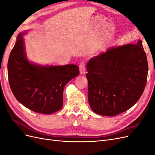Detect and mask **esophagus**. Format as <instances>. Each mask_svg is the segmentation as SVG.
Here are the masks:
<instances>
[{"label": "esophagus", "mask_w": 155, "mask_h": 155, "mask_svg": "<svg viewBox=\"0 0 155 155\" xmlns=\"http://www.w3.org/2000/svg\"><path fill=\"white\" fill-rule=\"evenodd\" d=\"M79 72L81 74H85V63L84 62H81L79 64Z\"/></svg>", "instance_id": "34e87169"}]
</instances>
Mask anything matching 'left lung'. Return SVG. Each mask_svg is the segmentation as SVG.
Segmentation results:
<instances>
[{"label":"left lung","instance_id":"1","mask_svg":"<svg viewBox=\"0 0 155 155\" xmlns=\"http://www.w3.org/2000/svg\"><path fill=\"white\" fill-rule=\"evenodd\" d=\"M88 100L95 113L113 116L137 103L146 85L148 63L142 41L112 47L89 60Z\"/></svg>","mask_w":155,"mask_h":155}]
</instances>
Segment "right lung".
I'll return each mask as SVG.
<instances>
[{"label":"right lung","instance_id":"1","mask_svg":"<svg viewBox=\"0 0 155 155\" xmlns=\"http://www.w3.org/2000/svg\"><path fill=\"white\" fill-rule=\"evenodd\" d=\"M17 36L8 63V80L17 101L35 112L49 114L63 107V90L67 83L78 76L76 64L43 66L27 59L22 36Z\"/></svg>","mask_w":155,"mask_h":155}]
</instances>
